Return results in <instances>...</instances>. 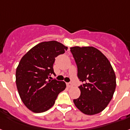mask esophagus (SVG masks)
<instances>
[{
    "label": "esophagus",
    "mask_w": 130,
    "mask_h": 130,
    "mask_svg": "<svg viewBox=\"0 0 130 130\" xmlns=\"http://www.w3.org/2000/svg\"><path fill=\"white\" fill-rule=\"evenodd\" d=\"M66 85H67V86L68 87V88H70V87L72 86L73 84L71 82H68V83H66Z\"/></svg>",
    "instance_id": "esophagus-1"
}]
</instances>
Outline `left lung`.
I'll return each instance as SVG.
<instances>
[{
  "label": "left lung",
  "mask_w": 130,
  "mask_h": 130,
  "mask_svg": "<svg viewBox=\"0 0 130 130\" xmlns=\"http://www.w3.org/2000/svg\"><path fill=\"white\" fill-rule=\"evenodd\" d=\"M78 68V78L82 84L81 94L74 100L78 109L87 115L104 110L111 101L116 86V75L108 58L92 46L70 48Z\"/></svg>",
  "instance_id": "1"
}]
</instances>
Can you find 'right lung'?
I'll return each mask as SVG.
<instances>
[{"label":"right lung","instance_id":"add662e5","mask_svg":"<svg viewBox=\"0 0 130 130\" xmlns=\"http://www.w3.org/2000/svg\"><path fill=\"white\" fill-rule=\"evenodd\" d=\"M67 47L56 41L42 42L32 48L20 60L16 71V84L20 97L29 110L41 113L49 110L66 83L56 79L53 64L55 58Z\"/></svg>","mask_w":130,"mask_h":130}]
</instances>
